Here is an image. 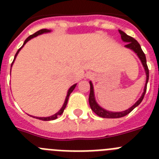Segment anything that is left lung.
<instances>
[{
	"instance_id": "left-lung-1",
	"label": "left lung",
	"mask_w": 159,
	"mask_h": 159,
	"mask_svg": "<svg viewBox=\"0 0 159 159\" xmlns=\"http://www.w3.org/2000/svg\"><path fill=\"white\" fill-rule=\"evenodd\" d=\"M119 33L121 34L122 40H123V41L127 42V44H126L125 46H126L127 48H129L132 49L134 52L137 53L138 57H139V59L141 60L143 67H144V68H145L146 74H147V81H146L145 88H144V92H143L141 98H140V99L135 102V104H134L131 107L129 108L128 110L125 111H122V112L107 111L102 109V107H100L99 105L97 104L96 102H95V97H94L93 86H92V82H90V95H89L90 107H91L92 110L96 114L97 116H99V117H102V118H106V119H114V118L123 117V116L128 115L130 112H131L132 111L134 110V108L136 107L139 106V105L141 103L142 101H143V98H144V95H145L146 94V92H147V82H148V80H149V69L147 64V59H146L145 54H144L143 51L142 50L141 46H140V44L139 43V42H138L137 40H136L135 39H134L133 37H131V36L126 34V33H125L124 32H123V31L119 30Z\"/></svg>"
}]
</instances>
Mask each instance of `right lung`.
Masks as SVG:
<instances>
[{"instance_id":"obj_1","label":"right lung","mask_w":159,"mask_h":159,"mask_svg":"<svg viewBox=\"0 0 159 159\" xmlns=\"http://www.w3.org/2000/svg\"><path fill=\"white\" fill-rule=\"evenodd\" d=\"M50 32V31H49V30H48V29H40V30L37 31V32H35L34 34H32V35H31V36H29V37H28L27 39H26V40H25V42H24V44H23V46L25 45V43H27V42L29 41V40H30V39H32V38L35 37V36H38V35H40V34H42V33H44V32ZM23 46H22V47H23ZM22 47H20V48L18 49V51L16 52V55H15V57H14V60H13V61H14V60H15V58H16V56H17V54H18V52H20V49L22 48ZM13 61H12V64H13ZM12 65H11V67H12ZM75 86H76V84H74V85H73V86H71V88H70V89L68 90V92H67V97H66V99H65V102H64V105H63V107H62V108H61V109H60V110L59 111L57 112V114H55V115H53V116H50V117H45V118H38V117H34V118H36V119H40V120H43V121H49V120H53V119H57V118H58L59 116H61V115H62V113H63V112H64V109H65L66 106H67V101H68V98H69V95H70V94H71V92H72V91H73V90L75 89Z\"/></svg>"}]
</instances>
